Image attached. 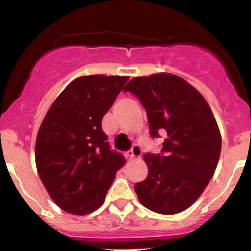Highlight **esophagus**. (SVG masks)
Wrapping results in <instances>:
<instances>
[{
	"label": "esophagus",
	"instance_id": "1",
	"mask_svg": "<svg viewBox=\"0 0 251 251\" xmlns=\"http://www.w3.org/2000/svg\"><path fill=\"white\" fill-rule=\"evenodd\" d=\"M142 155V149L138 145H133V148L131 149L130 151L125 152V157L127 161H133V159L138 158Z\"/></svg>",
	"mask_w": 251,
	"mask_h": 251
}]
</instances>
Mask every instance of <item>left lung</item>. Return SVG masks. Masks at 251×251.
Wrapping results in <instances>:
<instances>
[{"label":"left lung","instance_id":"8db88e82","mask_svg":"<svg viewBox=\"0 0 251 251\" xmlns=\"http://www.w3.org/2000/svg\"><path fill=\"white\" fill-rule=\"evenodd\" d=\"M124 90L145 107L151 136H168L164 156H143L149 174L134 184L139 202L159 214L180 213L199 199L218 164L222 136L211 107L186 79L169 73L134 77Z\"/></svg>","mask_w":251,"mask_h":251}]
</instances>
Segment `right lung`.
I'll use <instances>...</instances> for the list:
<instances>
[{
  "label": "right lung",
  "mask_w": 251,
  "mask_h": 251,
  "mask_svg": "<svg viewBox=\"0 0 251 251\" xmlns=\"http://www.w3.org/2000/svg\"><path fill=\"white\" fill-rule=\"evenodd\" d=\"M128 76L90 75L71 81L46 113L35 142V166L53 202L84 216L104 202L123 155L111 151L101 127Z\"/></svg>",
  "instance_id": "right-lung-1"
}]
</instances>
